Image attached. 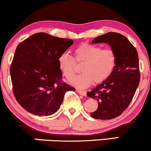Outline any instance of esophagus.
Returning <instances> with one entry per match:
<instances>
[{
    "mask_svg": "<svg viewBox=\"0 0 151 151\" xmlns=\"http://www.w3.org/2000/svg\"><path fill=\"white\" fill-rule=\"evenodd\" d=\"M77 92L79 93V94L82 95V96H86V93L85 91H83V90H81V89H77Z\"/></svg>",
    "mask_w": 151,
    "mask_h": 151,
    "instance_id": "1",
    "label": "esophagus"
}]
</instances>
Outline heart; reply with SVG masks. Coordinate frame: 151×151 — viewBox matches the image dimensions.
I'll return each mask as SVG.
<instances>
[{
  "mask_svg": "<svg viewBox=\"0 0 151 151\" xmlns=\"http://www.w3.org/2000/svg\"><path fill=\"white\" fill-rule=\"evenodd\" d=\"M73 57L67 52L60 54L58 62L59 68L67 79L73 77L77 72V63H82V73L74 77L71 83L79 88H86L92 82L101 84L113 73L116 64V55L111 48L83 43L75 48Z\"/></svg>",
  "mask_w": 151,
  "mask_h": 151,
  "instance_id": "1",
  "label": "heart"
}]
</instances>
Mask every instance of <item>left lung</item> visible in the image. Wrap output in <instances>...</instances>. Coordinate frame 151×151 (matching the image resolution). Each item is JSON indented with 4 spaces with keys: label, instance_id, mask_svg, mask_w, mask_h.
I'll list each match as a JSON object with an SVG mask.
<instances>
[{
    "label": "left lung",
    "instance_id": "obj_1",
    "mask_svg": "<svg viewBox=\"0 0 151 151\" xmlns=\"http://www.w3.org/2000/svg\"><path fill=\"white\" fill-rule=\"evenodd\" d=\"M108 43L116 55L113 73L92 91L89 97L98 101V108L90 114L93 119L107 120L120 116L128 108L140 81L137 50L125 36L108 32L95 37L91 43Z\"/></svg>",
    "mask_w": 151,
    "mask_h": 151
}]
</instances>
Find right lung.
<instances>
[{"instance_id": "right-lung-1", "label": "right lung", "mask_w": 151, "mask_h": 151, "mask_svg": "<svg viewBox=\"0 0 151 151\" xmlns=\"http://www.w3.org/2000/svg\"><path fill=\"white\" fill-rule=\"evenodd\" d=\"M73 40L38 32L20 42L10 72L15 99L35 115L50 116L60 108L66 91L75 89L62 81L58 66L60 54Z\"/></svg>"}]
</instances>
